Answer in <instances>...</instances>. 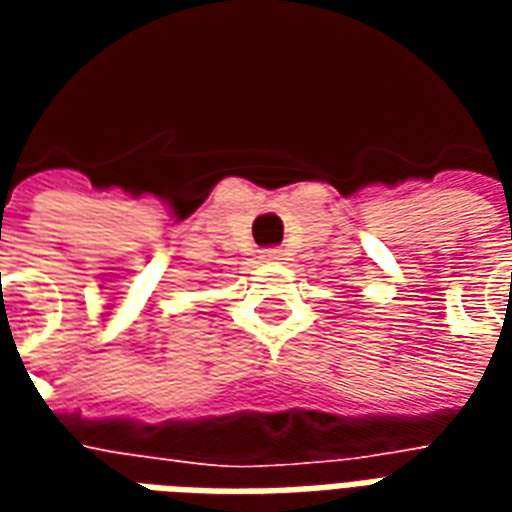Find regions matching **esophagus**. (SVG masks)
Returning a JSON list of instances; mask_svg holds the SVG:
<instances>
[{
  "instance_id": "34e87169",
  "label": "esophagus",
  "mask_w": 512,
  "mask_h": 512,
  "mask_svg": "<svg viewBox=\"0 0 512 512\" xmlns=\"http://www.w3.org/2000/svg\"><path fill=\"white\" fill-rule=\"evenodd\" d=\"M263 260H266V263H277V260H285V252H282V249H266V252H263Z\"/></svg>"
}]
</instances>
